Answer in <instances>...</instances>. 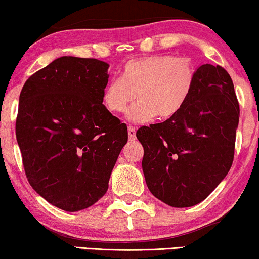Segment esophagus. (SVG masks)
Returning <instances> with one entry per match:
<instances>
[{"label":"esophagus","instance_id":"34e87169","mask_svg":"<svg viewBox=\"0 0 259 259\" xmlns=\"http://www.w3.org/2000/svg\"><path fill=\"white\" fill-rule=\"evenodd\" d=\"M127 131H128V138L131 141L136 140L137 139V136H136V128H134L133 126H128V128H127Z\"/></svg>","mask_w":259,"mask_h":259}]
</instances>
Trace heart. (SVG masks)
<instances>
[{"label":"heart","instance_id":"b5f03b06","mask_svg":"<svg viewBox=\"0 0 259 259\" xmlns=\"http://www.w3.org/2000/svg\"><path fill=\"white\" fill-rule=\"evenodd\" d=\"M196 83V68L191 60L167 54L131 60L123 66L121 79H113L102 92L108 112L126 111L136 95L137 102L127 118L134 122L168 120L185 107Z\"/></svg>","mask_w":259,"mask_h":259}]
</instances>
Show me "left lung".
Segmentation results:
<instances>
[{
  "mask_svg": "<svg viewBox=\"0 0 259 259\" xmlns=\"http://www.w3.org/2000/svg\"><path fill=\"white\" fill-rule=\"evenodd\" d=\"M239 104L229 73L201 65L185 107L173 118L137 131L148 190L173 207L203 201L231 168Z\"/></svg>",
  "mask_w": 259,
  "mask_h": 259,
  "instance_id": "8db88e82",
  "label": "left lung"
}]
</instances>
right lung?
Returning <instances> with one entry per match:
<instances>
[{"instance_id":"add662e5","label":"right lung","mask_w":259,"mask_h":259,"mask_svg":"<svg viewBox=\"0 0 259 259\" xmlns=\"http://www.w3.org/2000/svg\"><path fill=\"white\" fill-rule=\"evenodd\" d=\"M109 65L62 56L37 70L20 94L16 140L30 186L48 203L75 212L97 203L128 139L102 105Z\"/></svg>"}]
</instances>
